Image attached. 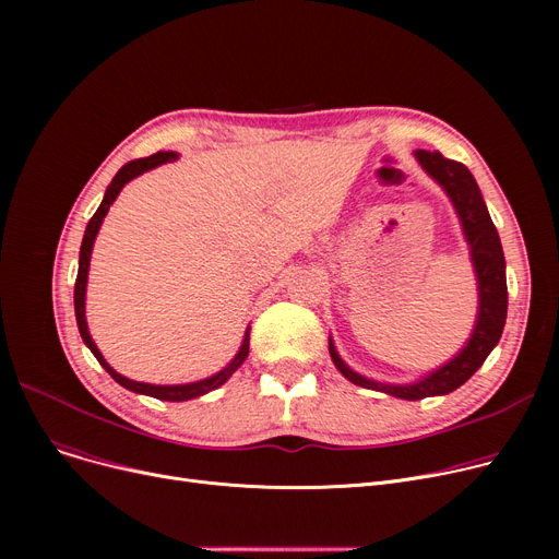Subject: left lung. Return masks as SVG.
<instances>
[{
  "mask_svg": "<svg viewBox=\"0 0 559 559\" xmlns=\"http://www.w3.org/2000/svg\"><path fill=\"white\" fill-rule=\"evenodd\" d=\"M419 165L432 176V179L444 188L449 199L453 201V209L460 217L464 238L472 249V260L478 281V317L472 337H468L466 346L460 354L449 360L444 367L435 369L432 373L424 376L417 383L407 385H388L378 383V380L365 378L358 371L350 369L335 350L333 340L329 337V350L335 367L344 378H348L354 385L385 392L396 399L405 401H419L426 396H439L449 394L464 385L472 378L491 348L498 344L503 335L506 317H508V283H506V255L501 247V238L489 217V211L485 205V199L480 194V188L474 179V174L468 171L462 163L444 158L439 152H415Z\"/></svg>",
  "mask_w": 559,
  "mask_h": 559,
  "instance_id": "left-lung-1",
  "label": "left lung"
}]
</instances>
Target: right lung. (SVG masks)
Returning <instances> with one entry per match:
<instances>
[{
    "instance_id": "1",
    "label": "right lung",
    "mask_w": 559,
    "mask_h": 559,
    "mask_svg": "<svg viewBox=\"0 0 559 559\" xmlns=\"http://www.w3.org/2000/svg\"><path fill=\"white\" fill-rule=\"evenodd\" d=\"M167 160H176V154L174 152H158L150 158H138V160H131L127 163L120 171H117L112 176L110 186L106 188V194H104V201L99 203L97 213L91 217V222H87L85 226V233H83V242H81V253H79V274H76V283H74V314H76V326H79V333H81V340L85 342V346L93 350V356L99 360V365L115 378V383H120L122 388L131 390V392H138V394H146V396H154L158 401H190V399H197V396H203L209 394L213 390H217L219 385H224L226 380L238 371V367L247 360L249 356V331L245 333V340H242V346L238 350V356H235L222 371H217L215 376L211 378H203V380H197V383H186V385H152V383H138V380H131L122 373H117L106 360L104 356L99 354L97 344L93 342L91 337V331H87V321H85V285H87V270H91V253H93V245H95V238L99 233V226L108 213V209L112 205V201L117 199V194H120V190L131 181L135 179V176H140L142 171L146 169H154Z\"/></svg>"
}]
</instances>
